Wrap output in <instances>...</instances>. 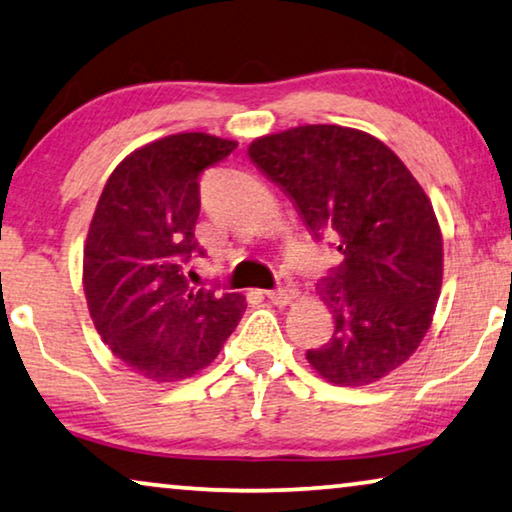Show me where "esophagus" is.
Masks as SVG:
<instances>
[{
    "mask_svg": "<svg viewBox=\"0 0 512 512\" xmlns=\"http://www.w3.org/2000/svg\"><path fill=\"white\" fill-rule=\"evenodd\" d=\"M296 296H299V292H296L294 287H282V289H276V292H266V299H269L273 305H287L292 303Z\"/></svg>",
    "mask_w": 512,
    "mask_h": 512,
    "instance_id": "1",
    "label": "esophagus"
}]
</instances>
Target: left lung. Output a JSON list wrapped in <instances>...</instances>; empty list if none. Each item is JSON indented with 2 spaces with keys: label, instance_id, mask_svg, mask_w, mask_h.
Segmentation results:
<instances>
[{
  "label": "left lung",
  "instance_id": "obj_1",
  "mask_svg": "<svg viewBox=\"0 0 512 512\" xmlns=\"http://www.w3.org/2000/svg\"><path fill=\"white\" fill-rule=\"evenodd\" d=\"M248 156L342 255L317 285L335 331L308 349V363L338 386L386 377L421 345L444 276V239L421 183L377 137L333 124L257 137Z\"/></svg>",
  "mask_w": 512,
  "mask_h": 512
}]
</instances>
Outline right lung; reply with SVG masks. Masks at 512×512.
<instances>
[{"instance_id":"right-lung-1","label":"right lung","mask_w":512,"mask_h":512,"mask_svg":"<svg viewBox=\"0 0 512 512\" xmlns=\"http://www.w3.org/2000/svg\"><path fill=\"white\" fill-rule=\"evenodd\" d=\"M236 149L207 133L167 135L114 167L91 218L82 285L105 345L137 375L193 377L218 356L246 310L241 294L183 276L195 239L200 174Z\"/></svg>"}]
</instances>
